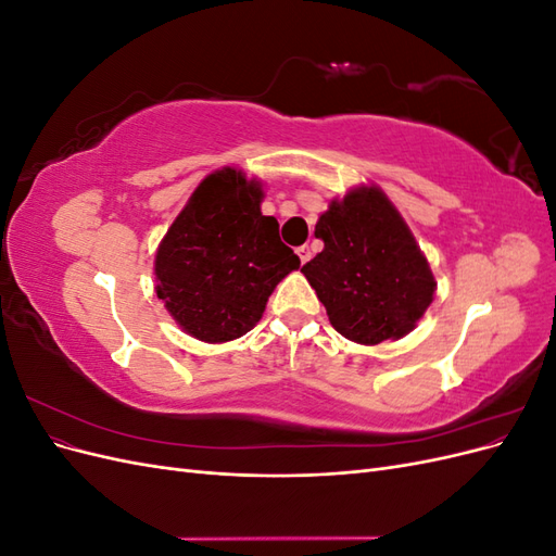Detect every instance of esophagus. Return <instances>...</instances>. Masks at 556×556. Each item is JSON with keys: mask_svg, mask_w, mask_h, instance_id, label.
I'll list each match as a JSON object with an SVG mask.
<instances>
[{"mask_svg": "<svg viewBox=\"0 0 556 556\" xmlns=\"http://www.w3.org/2000/svg\"><path fill=\"white\" fill-rule=\"evenodd\" d=\"M296 255H299L301 264H306V262L313 257V252H311L308 245H301V248H296Z\"/></svg>", "mask_w": 556, "mask_h": 556, "instance_id": "obj_1", "label": "esophagus"}]
</instances>
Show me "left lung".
Returning a JSON list of instances; mask_svg holds the SVG:
<instances>
[{
    "instance_id": "left-lung-1",
    "label": "left lung",
    "mask_w": 556,
    "mask_h": 556,
    "mask_svg": "<svg viewBox=\"0 0 556 556\" xmlns=\"http://www.w3.org/2000/svg\"><path fill=\"white\" fill-rule=\"evenodd\" d=\"M323 252L301 268L331 327L359 345L403 339L435 294L431 266L410 227L378 185L333 197L317 217Z\"/></svg>"
}]
</instances>
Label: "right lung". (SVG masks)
<instances>
[{"label": "right lung", "mask_w": 556, "mask_h": 556, "mask_svg": "<svg viewBox=\"0 0 556 556\" xmlns=\"http://www.w3.org/2000/svg\"><path fill=\"white\" fill-rule=\"evenodd\" d=\"M262 180L223 166L197 185L157 245L155 292L197 341L241 339L301 264L276 217L262 215Z\"/></svg>", "instance_id": "right-lung-1"}]
</instances>
